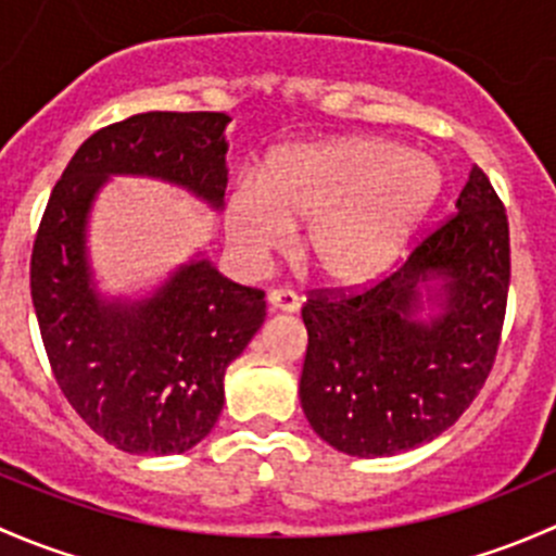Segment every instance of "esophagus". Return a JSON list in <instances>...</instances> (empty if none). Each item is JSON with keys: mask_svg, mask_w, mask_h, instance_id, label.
Instances as JSON below:
<instances>
[{"mask_svg": "<svg viewBox=\"0 0 556 556\" xmlns=\"http://www.w3.org/2000/svg\"><path fill=\"white\" fill-rule=\"evenodd\" d=\"M266 301L268 306H271V312H285V314L299 312L301 306V299L293 293V290H271Z\"/></svg>", "mask_w": 556, "mask_h": 556, "instance_id": "1", "label": "esophagus"}]
</instances>
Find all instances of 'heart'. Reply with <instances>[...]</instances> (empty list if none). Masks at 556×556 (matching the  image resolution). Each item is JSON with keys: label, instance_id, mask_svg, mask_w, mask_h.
I'll list each match as a JSON object with an SVG mask.
<instances>
[{"label": "heart", "instance_id": "b5f03b06", "mask_svg": "<svg viewBox=\"0 0 556 556\" xmlns=\"http://www.w3.org/2000/svg\"><path fill=\"white\" fill-rule=\"evenodd\" d=\"M444 174L433 159L382 137H336L277 150L261 185L228 195L226 231L252 263L288 250L309 223L304 255L325 285L366 288L406 252L439 204Z\"/></svg>", "mask_w": 556, "mask_h": 556}]
</instances>
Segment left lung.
Returning a JSON list of instances; mask_svg holds the SVG:
<instances>
[{"label":"left lung","instance_id":"left-lung-1","mask_svg":"<svg viewBox=\"0 0 556 556\" xmlns=\"http://www.w3.org/2000/svg\"><path fill=\"white\" fill-rule=\"evenodd\" d=\"M454 206L382 282L352 295L319 290L301 309L309 330L301 408L350 457L428 444L490 377L511 279L508 217L479 166ZM425 303L428 318L418 314Z\"/></svg>","mask_w":556,"mask_h":556}]
</instances>
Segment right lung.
Instances as JSON below:
<instances>
[{"label":"right lung","instance_id":"right-lung-1","mask_svg":"<svg viewBox=\"0 0 556 556\" xmlns=\"http://www.w3.org/2000/svg\"><path fill=\"white\" fill-rule=\"evenodd\" d=\"M226 112H142L80 144L45 206L31 301L66 401L128 454L193 450L223 412L226 368L266 319L263 290L223 277L195 252L142 299L104 295L88 255L93 201L110 177L177 185L226 206Z\"/></svg>","mask_w":556,"mask_h":556}]
</instances>
